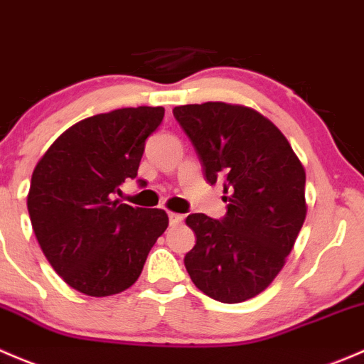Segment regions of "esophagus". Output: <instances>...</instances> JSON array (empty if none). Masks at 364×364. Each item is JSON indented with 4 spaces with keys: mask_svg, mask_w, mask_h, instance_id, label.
Listing matches in <instances>:
<instances>
[{
    "mask_svg": "<svg viewBox=\"0 0 364 364\" xmlns=\"http://www.w3.org/2000/svg\"><path fill=\"white\" fill-rule=\"evenodd\" d=\"M168 219H170L171 226H177V224H181L183 220V215H181V213L170 212V213H168Z\"/></svg>",
    "mask_w": 364,
    "mask_h": 364,
    "instance_id": "esophagus-1",
    "label": "esophagus"
}]
</instances>
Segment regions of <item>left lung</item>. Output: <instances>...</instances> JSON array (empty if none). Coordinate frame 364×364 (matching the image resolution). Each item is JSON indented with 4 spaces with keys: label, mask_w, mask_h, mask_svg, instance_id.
Masks as SVG:
<instances>
[{
    "label": "left lung",
    "mask_w": 364,
    "mask_h": 364,
    "mask_svg": "<svg viewBox=\"0 0 364 364\" xmlns=\"http://www.w3.org/2000/svg\"><path fill=\"white\" fill-rule=\"evenodd\" d=\"M203 166L224 181L226 215L191 213L196 243L183 257L194 286L223 303L254 298L286 263L306 215L305 170L279 127L240 105L173 108Z\"/></svg>",
    "instance_id": "8db88e82"
}]
</instances>
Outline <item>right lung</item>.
I'll return each instance as SVG.
<instances>
[{"mask_svg":"<svg viewBox=\"0 0 364 364\" xmlns=\"http://www.w3.org/2000/svg\"><path fill=\"white\" fill-rule=\"evenodd\" d=\"M163 117V107L92 115L66 129L33 171V231L52 268L80 293L110 296L133 286L168 228L164 210L115 200L119 186L136 177L145 140Z\"/></svg>","mask_w":364,"mask_h":364,"instance_id":"obj_1","label":"right lung"}]
</instances>
